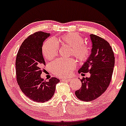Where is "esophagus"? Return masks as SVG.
<instances>
[{"instance_id":"1","label":"esophagus","mask_w":126,"mask_h":126,"mask_svg":"<svg viewBox=\"0 0 126 126\" xmlns=\"http://www.w3.org/2000/svg\"><path fill=\"white\" fill-rule=\"evenodd\" d=\"M62 81H66V82H70L71 81V79L70 78H67V79H62Z\"/></svg>"}]
</instances>
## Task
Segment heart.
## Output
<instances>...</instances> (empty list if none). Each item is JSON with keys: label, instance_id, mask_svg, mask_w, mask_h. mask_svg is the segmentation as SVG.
<instances>
[{"label": "heart", "instance_id": "b5f03b06", "mask_svg": "<svg viewBox=\"0 0 126 126\" xmlns=\"http://www.w3.org/2000/svg\"><path fill=\"white\" fill-rule=\"evenodd\" d=\"M59 41L72 47L71 54L81 62L86 61L90 56V49L88 46L83 44V39L77 33H71L61 36ZM58 43L54 39H49L43 46V53L46 59L51 60L55 58L58 53ZM76 66L73 59H58L52 63V71L60 78H67L71 74Z\"/></svg>", "mask_w": 126, "mask_h": 126}]
</instances>
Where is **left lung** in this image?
<instances>
[{
  "instance_id": "8db88e82",
  "label": "left lung",
  "mask_w": 126,
  "mask_h": 126,
  "mask_svg": "<svg viewBox=\"0 0 126 126\" xmlns=\"http://www.w3.org/2000/svg\"><path fill=\"white\" fill-rule=\"evenodd\" d=\"M91 54L78 72H90V78L80 80L82 88L75 92L80 100L90 101L100 97L109 86L115 65V57L109 43L95 35H90Z\"/></svg>"
}]
</instances>
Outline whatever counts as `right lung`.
<instances>
[{"label": "right lung", "instance_id": "right-lung-1", "mask_svg": "<svg viewBox=\"0 0 126 126\" xmlns=\"http://www.w3.org/2000/svg\"><path fill=\"white\" fill-rule=\"evenodd\" d=\"M50 34L37 32L23 42L16 61L17 80L20 89L29 99L44 103L54 95L59 80L52 78L46 82L41 78V67L46 63L42 53L43 42Z\"/></svg>", "mask_w": 126, "mask_h": 126}]
</instances>
